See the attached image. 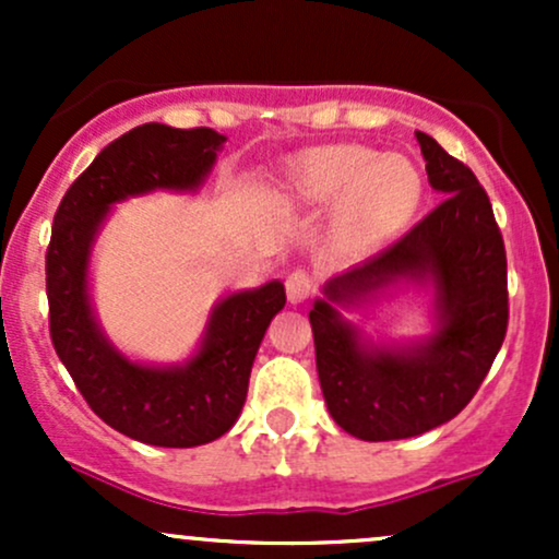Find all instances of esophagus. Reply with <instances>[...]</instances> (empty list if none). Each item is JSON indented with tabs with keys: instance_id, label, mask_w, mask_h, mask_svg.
<instances>
[{
	"instance_id": "34e87169",
	"label": "esophagus",
	"mask_w": 559,
	"mask_h": 559,
	"mask_svg": "<svg viewBox=\"0 0 559 559\" xmlns=\"http://www.w3.org/2000/svg\"><path fill=\"white\" fill-rule=\"evenodd\" d=\"M312 292H316V281L307 271H294L286 278V297L292 305H301L305 299H310Z\"/></svg>"
}]
</instances>
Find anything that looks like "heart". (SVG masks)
Masks as SVG:
<instances>
[{
  "mask_svg": "<svg viewBox=\"0 0 559 559\" xmlns=\"http://www.w3.org/2000/svg\"><path fill=\"white\" fill-rule=\"evenodd\" d=\"M292 191L307 204L338 202V226L349 239L381 241L418 210L423 178L400 155L378 157L365 146L333 144L294 159Z\"/></svg>",
  "mask_w": 559,
  "mask_h": 559,
  "instance_id": "1",
  "label": "heart"
}]
</instances>
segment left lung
Listing matches in <instances>:
<instances>
[{
  "mask_svg": "<svg viewBox=\"0 0 559 559\" xmlns=\"http://www.w3.org/2000/svg\"><path fill=\"white\" fill-rule=\"evenodd\" d=\"M418 136L444 202L376 258L325 281L310 310L320 389L331 418L362 441L420 436L473 400L507 331V258L484 186L428 133ZM402 285L432 292V331L370 340L344 311Z\"/></svg>",
  "mask_w": 559,
  "mask_h": 559,
  "instance_id": "left-lung-1",
  "label": "left lung"
}]
</instances>
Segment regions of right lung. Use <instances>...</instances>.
I'll return each instance as SVG.
<instances>
[{"label": "right lung", "mask_w": 559, "mask_h": 559, "mask_svg": "<svg viewBox=\"0 0 559 559\" xmlns=\"http://www.w3.org/2000/svg\"><path fill=\"white\" fill-rule=\"evenodd\" d=\"M223 144L226 136L213 128H133L94 157L55 213L47 297L57 357L107 426L152 447L210 444L234 428L262 336L286 305L284 284L267 281L217 299L183 362H141L120 352L96 320L92 252L115 204L152 191L194 194Z\"/></svg>", "instance_id": "obj_1"}]
</instances>
